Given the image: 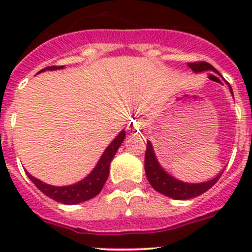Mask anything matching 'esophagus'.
Instances as JSON below:
<instances>
[{
    "label": "esophagus",
    "mask_w": 252,
    "mask_h": 252,
    "mask_svg": "<svg viewBox=\"0 0 252 252\" xmlns=\"http://www.w3.org/2000/svg\"><path fill=\"white\" fill-rule=\"evenodd\" d=\"M128 132L136 135V133H141V120L140 119H132L127 125Z\"/></svg>",
    "instance_id": "esophagus-1"
}]
</instances>
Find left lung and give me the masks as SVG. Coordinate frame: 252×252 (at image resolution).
Returning <instances> with one entry per match:
<instances>
[{
  "instance_id": "left-lung-1",
  "label": "left lung",
  "mask_w": 252,
  "mask_h": 252,
  "mask_svg": "<svg viewBox=\"0 0 252 252\" xmlns=\"http://www.w3.org/2000/svg\"><path fill=\"white\" fill-rule=\"evenodd\" d=\"M188 65L189 68H192L193 72L213 70V72L218 73L217 69H215L211 64L206 63V62H193V63H188ZM230 91L232 92L231 86ZM145 173L149 182H150V184L157 192L161 193V194L166 195V197L174 198V199H190V198L201 195L202 193L207 192L209 188H212L222 175L221 173V174L213 178L212 180H208L206 183L189 184L184 183V182H180V180L175 179L171 175H169L166 171L162 170V168L159 165V162H158L157 158H155V154H154L150 141H148V145H146Z\"/></svg>"
}]
</instances>
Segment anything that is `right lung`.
Returning <instances> with one entry per match:
<instances>
[{
	"instance_id": "add662e5",
	"label": "right lung",
	"mask_w": 252,
	"mask_h": 252,
	"mask_svg": "<svg viewBox=\"0 0 252 252\" xmlns=\"http://www.w3.org/2000/svg\"><path fill=\"white\" fill-rule=\"evenodd\" d=\"M60 68H63V65H51L41 69L40 72H44V70H55V69ZM125 135H126L125 131L120 132L119 136L116 137L110 145H108V148L104 150L103 155L99 159L98 164L93 169L92 173L87 178H84L83 180H81L79 183L68 187H54L43 183L41 180L32 177L30 173H26V174L30 178L31 182L37 187L39 190H41L44 194L48 195L51 199H54V201L59 202V203L77 204L81 203V202H86L88 199H91V198L95 197V195L101 192L102 188H103L107 178H108V174H110V164L112 161L113 157H115V154L119 150L120 145L124 141Z\"/></svg>"
}]
</instances>
